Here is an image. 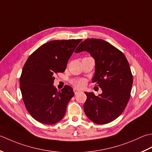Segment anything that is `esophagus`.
<instances>
[{
  "instance_id": "1",
  "label": "esophagus",
  "mask_w": 152,
  "mask_h": 152,
  "mask_svg": "<svg viewBox=\"0 0 152 152\" xmlns=\"http://www.w3.org/2000/svg\"><path fill=\"white\" fill-rule=\"evenodd\" d=\"M73 92L74 93H75V94H77L79 93V92H81V91H79V90H77V88H73Z\"/></svg>"
}]
</instances>
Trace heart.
<instances>
[{"instance_id": "obj_1", "label": "heart", "mask_w": 152, "mask_h": 152, "mask_svg": "<svg viewBox=\"0 0 152 152\" xmlns=\"http://www.w3.org/2000/svg\"><path fill=\"white\" fill-rule=\"evenodd\" d=\"M71 83L75 86L76 88H81L83 87H84L85 84H86V80L85 79H75L72 80L71 81Z\"/></svg>"}]
</instances>
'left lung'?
I'll return each mask as SVG.
<instances>
[{
    "instance_id": "obj_1",
    "label": "left lung",
    "mask_w": 152,
    "mask_h": 152,
    "mask_svg": "<svg viewBox=\"0 0 152 152\" xmlns=\"http://www.w3.org/2000/svg\"><path fill=\"white\" fill-rule=\"evenodd\" d=\"M83 51L94 58L92 83L102 91L97 96L92 92H85L87 97L83 106L85 113L95 123H109L123 112L131 96L133 77L129 64L121 51L102 39L85 40L75 52Z\"/></svg>"
}]
</instances>
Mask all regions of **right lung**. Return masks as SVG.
Listing matches in <instances>:
<instances>
[{
	"instance_id": "right-lung-1",
	"label": "right lung",
	"mask_w": 152,
	"mask_h": 152,
	"mask_svg": "<svg viewBox=\"0 0 152 152\" xmlns=\"http://www.w3.org/2000/svg\"><path fill=\"white\" fill-rule=\"evenodd\" d=\"M81 39L52 41L33 52L20 78L22 99L27 111L37 121L53 125L60 121L74 96L68 85L60 91L53 86L56 74L63 73Z\"/></svg>"
}]
</instances>
